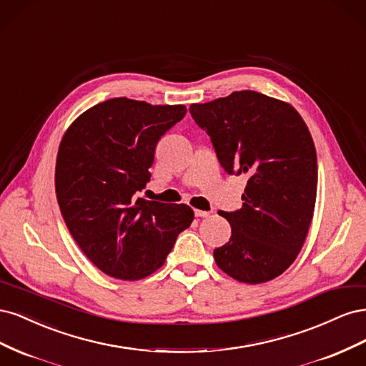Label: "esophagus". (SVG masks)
Segmentation results:
<instances>
[{"mask_svg":"<svg viewBox=\"0 0 366 366\" xmlns=\"http://www.w3.org/2000/svg\"><path fill=\"white\" fill-rule=\"evenodd\" d=\"M194 214H195V217H198V218H207V217L210 215V212H206V210H200V209H195Z\"/></svg>","mask_w":366,"mask_h":366,"instance_id":"34e87169","label":"esophagus"}]
</instances>
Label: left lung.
Instances as JSON below:
<instances>
[{
  "mask_svg": "<svg viewBox=\"0 0 366 366\" xmlns=\"http://www.w3.org/2000/svg\"><path fill=\"white\" fill-rule=\"evenodd\" d=\"M189 112L224 171L247 177L242 207L218 212L232 237L214 250L215 262L239 282L272 281L293 264L313 219L317 159L312 134L290 104L250 90L192 104Z\"/></svg>",
  "mask_w": 366,
  "mask_h": 366,
  "instance_id": "left-lung-1",
  "label": "left lung"
}]
</instances>
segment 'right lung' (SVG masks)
<instances>
[{"mask_svg": "<svg viewBox=\"0 0 366 366\" xmlns=\"http://www.w3.org/2000/svg\"><path fill=\"white\" fill-rule=\"evenodd\" d=\"M184 105L127 97L86 109L61 140L54 187L71 237L99 270L137 281L160 269L194 210L137 197L149 182L157 142Z\"/></svg>", "mask_w": 366, "mask_h": 366, "instance_id": "add662e5", "label": "right lung"}]
</instances>
